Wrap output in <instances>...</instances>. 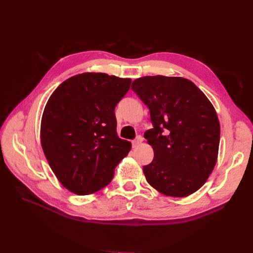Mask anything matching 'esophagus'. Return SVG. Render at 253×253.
<instances>
[{"instance_id": "esophagus-1", "label": "esophagus", "mask_w": 253, "mask_h": 253, "mask_svg": "<svg viewBox=\"0 0 253 253\" xmlns=\"http://www.w3.org/2000/svg\"><path fill=\"white\" fill-rule=\"evenodd\" d=\"M142 140H143V138H142L141 136H138V137H137V138H136L135 140H133V141H132L133 148H137V147H138V145H140V144H141V142H142Z\"/></svg>"}]
</instances>
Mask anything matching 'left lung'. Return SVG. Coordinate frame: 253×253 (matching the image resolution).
<instances>
[{
	"mask_svg": "<svg viewBox=\"0 0 253 253\" xmlns=\"http://www.w3.org/2000/svg\"><path fill=\"white\" fill-rule=\"evenodd\" d=\"M132 89L148 106L153 128L144 138L154 150L143 167L150 185L185 197L203 187L215 167L220 126L215 109L195 84L181 77L145 76Z\"/></svg>",
	"mask_w": 253,
	"mask_h": 253,
	"instance_id": "8db88e82",
	"label": "left lung"
}]
</instances>
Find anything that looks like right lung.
<instances>
[{"label": "right lung", "mask_w": 253, "mask_h": 253, "mask_svg": "<svg viewBox=\"0 0 253 253\" xmlns=\"http://www.w3.org/2000/svg\"><path fill=\"white\" fill-rule=\"evenodd\" d=\"M132 80L83 73L65 80L45 105L41 144L52 172L71 192L87 195L108 186L132 144L120 139L115 108Z\"/></svg>", "instance_id": "right-lung-1"}]
</instances>
